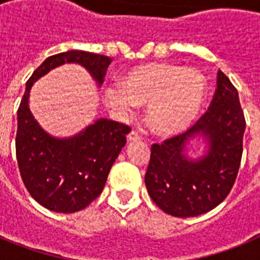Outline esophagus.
<instances>
[{
  "instance_id": "obj_1",
  "label": "esophagus",
  "mask_w": 260,
  "mask_h": 260,
  "mask_svg": "<svg viewBox=\"0 0 260 260\" xmlns=\"http://www.w3.org/2000/svg\"><path fill=\"white\" fill-rule=\"evenodd\" d=\"M141 141V137H139V134H138L137 132H130L127 134V142H138Z\"/></svg>"
}]
</instances>
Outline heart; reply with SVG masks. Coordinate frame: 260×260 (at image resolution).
<instances>
[{
  "instance_id": "b5f03b06",
  "label": "heart",
  "mask_w": 260,
  "mask_h": 260,
  "mask_svg": "<svg viewBox=\"0 0 260 260\" xmlns=\"http://www.w3.org/2000/svg\"><path fill=\"white\" fill-rule=\"evenodd\" d=\"M204 98L206 82L201 73L164 62L137 66L123 77L122 86L104 89L105 103L123 113L147 104V119L161 135L178 134L189 127Z\"/></svg>"
}]
</instances>
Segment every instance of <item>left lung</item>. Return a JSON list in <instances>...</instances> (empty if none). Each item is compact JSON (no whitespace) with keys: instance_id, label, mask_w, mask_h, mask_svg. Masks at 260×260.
Segmentation results:
<instances>
[{"instance_id":"8db88e82","label":"left lung","mask_w":260,"mask_h":260,"mask_svg":"<svg viewBox=\"0 0 260 260\" xmlns=\"http://www.w3.org/2000/svg\"><path fill=\"white\" fill-rule=\"evenodd\" d=\"M216 86L210 108L192 127L151 147L144 182L151 199L168 215L191 217L213 210L237 177L246 121L237 89L220 70ZM197 136L204 138L208 152L194 160L183 152Z\"/></svg>"}]
</instances>
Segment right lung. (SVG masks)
I'll use <instances>...</instances> for the list:
<instances>
[{
    "mask_svg": "<svg viewBox=\"0 0 260 260\" xmlns=\"http://www.w3.org/2000/svg\"><path fill=\"white\" fill-rule=\"evenodd\" d=\"M112 58L103 54L69 50L45 59L31 75L18 109L15 150L20 176L31 197L54 212L83 210L102 194L110 168L116 161L127 125L100 118L70 138H54L44 132L28 108L36 80L63 63H79L100 84Z\"/></svg>",
    "mask_w": 260,
    "mask_h": 260,
    "instance_id": "add662e5",
    "label": "right lung"
}]
</instances>
